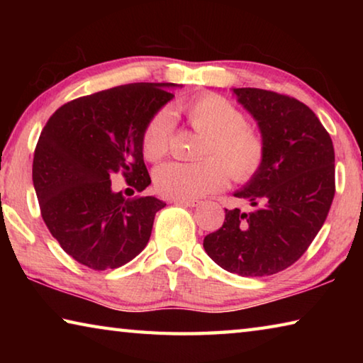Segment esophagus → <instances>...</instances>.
Listing matches in <instances>:
<instances>
[{
    "label": "esophagus",
    "mask_w": 363,
    "mask_h": 363,
    "mask_svg": "<svg viewBox=\"0 0 363 363\" xmlns=\"http://www.w3.org/2000/svg\"><path fill=\"white\" fill-rule=\"evenodd\" d=\"M173 203L174 205H181V206L194 208V206H199L200 201L199 200H194V199H174Z\"/></svg>",
    "instance_id": "esophagus-1"
}]
</instances>
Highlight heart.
Wrapping results in <instances>:
<instances>
[{"label":"heart","mask_w":363,"mask_h":363,"mask_svg":"<svg viewBox=\"0 0 363 363\" xmlns=\"http://www.w3.org/2000/svg\"><path fill=\"white\" fill-rule=\"evenodd\" d=\"M192 130L203 136L195 163L171 162L157 168L153 181L160 195L196 199L223 189L229 173L233 181H250L261 169L266 145L261 134L247 125L240 108L219 94H201L184 106ZM173 113L160 110L143 134V152L150 162L168 155L173 136Z\"/></svg>","instance_id":"b5f03b06"}]
</instances>
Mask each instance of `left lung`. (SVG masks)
<instances>
[{"label": "left lung", "mask_w": 363, "mask_h": 363, "mask_svg": "<svg viewBox=\"0 0 363 363\" xmlns=\"http://www.w3.org/2000/svg\"><path fill=\"white\" fill-rule=\"evenodd\" d=\"M233 94L257 121L266 155L233 194L255 210H225L203 248L227 272L264 277L296 262L322 229L335 196V149L315 113L294 97L257 88Z\"/></svg>", "instance_id": "obj_1"}]
</instances>
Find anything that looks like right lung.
I'll return each mask as SVG.
<instances>
[{
	"label": "right lung",
	"mask_w": 363,
	"mask_h": 363,
	"mask_svg": "<svg viewBox=\"0 0 363 363\" xmlns=\"http://www.w3.org/2000/svg\"><path fill=\"white\" fill-rule=\"evenodd\" d=\"M174 83H131L78 97L52 113L33 157V186L51 235L94 270L121 267L149 242L155 196L125 199L112 176L143 192L150 184L143 134L174 94Z\"/></svg>",
	"instance_id": "right-lung-1"
}]
</instances>
